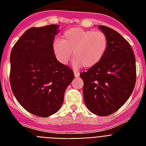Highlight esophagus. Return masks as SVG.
Here are the masks:
<instances>
[{
  "label": "esophagus",
  "instance_id": "1",
  "mask_svg": "<svg viewBox=\"0 0 146 146\" xmlns=\"http://www.w3.org/2000/svg\"><path fill=\"white\" fill-rule=\"evenodd\" d=\"M74 76H75V77H78V76H80V73L78 72V71H74Z\"/></svg>",
  "mask_w": 146,
  "mask_h": 146
}]
</instances>
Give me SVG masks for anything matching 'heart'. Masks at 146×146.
I'll return each instance as SVG.
<instances>
[{
	"label": "heart",
	"mask_w": 146,
	"mask_h": 146,
	"mask_svg": "<svg viewBox=\"0 0 146 146\" xmlns=\"http://www.w3.org/2000/svg\"><path fill=\"white\" fill-rule=\"evenodd\" d=\"M62 38L54 42V54L63 64H67L73 54L75 68L81 66L90 68L97 65L108 48V38L102 31L71 28L64 32Z\"/></svg>",
	"instance_id": "b5f03b06"
}]
</instances>
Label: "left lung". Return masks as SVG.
<instances>
[{"label":"left lung","instance_id":"1","mask_svg":"<svg viewBox=\"0 0 146 146\" xmlns=\"http://www.w3.org/2000/svg\"><path fill=\"white\" fill-rule=\"evenodd\" d=\"M98 28L108 38L104 58L86 72L83 80V98L91 112L108 116L120 109L133 91L136 80V59L130 44L124 38L105 26Z\"/></svg>","mask_w":146,"mask_h":146}]
</instances>
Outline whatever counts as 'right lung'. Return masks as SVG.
<instances>
[{
  "instance_id": "obj_1",
  "label": "right lung",
  "mask_w": 146,
  "mask_h": 146,
  "mask_svg": "<svg viewBox=\"0 0 146 146\" xmlns=\"http://www.w3.org/2000/svg\"><path fill=\"white\" fill-rule=\"evenodd\" d=\"M57 25L32 27L10 53V82L19 104L29 113L48 117L64 102L66 87L74 79L70 66L60 63L53 50Z\"/></svg>"
}]
</instances>
